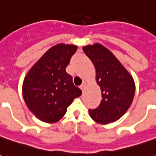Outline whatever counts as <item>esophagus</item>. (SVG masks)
I'll use <instances>...</instances> for the list:
<instances>
[{"label": "esophagus", "mask_w": 156, "mask_h": 156, "mask_svg": "<svg viewBox=\"0 0 156 156\" xmlns=\"http://www.w3.org/2000/svg\"><path fill=\"white\" fill-rule=\"evenodd\" d=\"M85 86H86V83H85L84 82H83V83H82V84L80 85V87H79V88H81L82 90L83 91V89H84V88H85Z\"/></svg>", "instance_id": "esophagus-1"}]
</instances>
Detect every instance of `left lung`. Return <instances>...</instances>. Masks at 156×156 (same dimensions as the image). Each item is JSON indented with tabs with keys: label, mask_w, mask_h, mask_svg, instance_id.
Masks as SVG:
<instances>
[{
	"label": "left lung",
	"mask_w": 156,
	"mask_h": 156,
	"mask_svg": "<svg viewBox=\"0 0 156 156\" xmlns=\"http://www.w3.org/2000/svg\"><path fill=\"white\" fill-rule=\"evenodd\" d=\"M83 50L94 65L102 93L100 105L89 109V115L98 124L115 122L126 113L133 101L134 80L115 55L101 44L88 45Z\"/></svg>",
	"instance_id": "obj_1"
}]
</instances>
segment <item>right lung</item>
I'll return each instance as SVG.
<instances>
[{
	"mask_svg": "<svg viewBox=\"0 0 156 156\" xmlns=\"http://www.w3.org/2000/svg\"><path fill=\"white\" fill-rule=\"evenodd\" d=\"M73 45L58 44L51 48L29 71L23 83V98L28 108L41 120L55 123L64 116L81 89L66 72L77 51Z\"/></svg>",
	"mask_w": 156,
	"mask_h": 156,
	"instance_id": "obj_1",
	"label": "right lung"
}]
</instances>
